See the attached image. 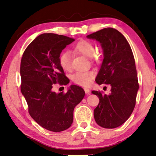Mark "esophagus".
Returning <instances> with one entry per match:
<instances>
[{
	"instance_id": "obj_1",
	"label": "esophagus",
	"mask_w": 156,
	"mask_h": 156,
	"mask_svg": "<svg viewBox=\"0 0 156 156\" xmlns=\"http://www.w3.org/2000/svg\"><path fill=\"white\" fill-rule=\"evenodd\" d=\"M84 91H85V93H87V94H89V93H90V89H89V88H84Z\"/></svg>"
}]
</instances>
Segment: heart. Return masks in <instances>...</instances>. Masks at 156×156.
Instances as JSON below:
<instances>
[{"mask_svg": "<svg viewBox=\"0 0 156 156\" xmlns=\"http://www.w3.org/2000/svg\"><path fill=\"white\" fill-rule=\"evenodd\" d=\"M73 48L81 55L90 58L93 61L97 59L95 54V47L92 42L87 40L79 41ZM58 63L62 69L66 72H69L72 69V57L68 52H62L58 57ZM95 76L93 71H85V72H78L72 76V81L78 85L88 87L92 83Z\"/></svg>", "mask_w": 156, "mask_h": 156, "instance_id": "heart-1", "label": "heart"}]
</instances>
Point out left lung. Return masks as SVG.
Instances as JSON below:
<instances>
[{"mask_svg":"<svg viewBox=\"0 0 156 156\" xmlns=\"http://www.w3.org/2000/svg\"><path fill=\"white\" fill-rule=\"evenodd\" d=\"M87 37L100 41L104 51L95 82L111 86L109 95L92 91L100 100L93 112L95 120L104 128H115L128 119L136 105L139 84L134 55L125 37L112 28L98 30Z\"/></svg>","mask_w":156,"mask_h":156,"instance_id":"8db88e82","label":"left lung"}]
</instances>
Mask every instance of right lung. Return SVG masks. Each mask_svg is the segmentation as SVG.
Segmentation results:
<instances>
[{
	"label": "right lung",
	"instance_id": "right-lung-1",
	"mask_svg": "<svg viewBox=\"0 0 156 156\" xmlns=\"http://www.w3.org/2000/svg\"><path fill=\"white\" fill-rule=\"evenodd\" d=\"M73 41L57 34H41L27 46L22 56L20 89L28 110L39 126L49 131H64L72 126L73 109L85 94L83 88L76 85L71 86L67 93H56L52 89L56 83H69L58 57Z\"/></svg>",
	"mask_w": 156,
	"mask_h": 156
}]
</instances>
